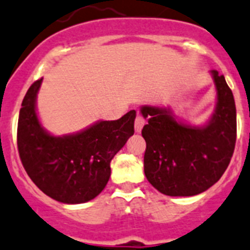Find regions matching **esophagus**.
Returning <instances> with one entry per match:
<instances>
[{
    "label": "esophagus",
    "mask_w": 250,
    "mask_h": 250,
    "mask_svg": "<svg viewBox=\"0 0 250 250\" xmlns=\"http://www.w3.org/2000/svg\"><path fill=\"white\" fill-rule=\"evenodd\" d=\"M144 124H146V121H144V119H143L140 115H138L135 119V124H134V126H135V131L136 133H140L143 129V126H144Z\"/></svg>",
    "instance_id": "34e87169"
}]
</instances>
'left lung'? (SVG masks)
<instances>
[{"instance_id": "obj_1", "label": "left lung", "mask_w": 250, "mask_h": 250, "mask_svg": "<svg viewBox=\"0 0 250 250\" xmlns=\"http://www.w3.org/2000/svg\"><path fill=\"white\" fill-rule=\"evenodd\" d=\"M217 91L215 112L204 127L176 121L167 108L143 106L146 149L144 173L167 196H195L210 188L227 170L236 142V108L223 74L211 70Z\"/></svg>"}]
</instances>
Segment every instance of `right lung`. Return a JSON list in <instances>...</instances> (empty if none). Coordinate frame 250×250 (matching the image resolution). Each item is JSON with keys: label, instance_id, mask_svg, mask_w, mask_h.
<instances>
[{"label": "right lung", "instance_id": "obj_1", "mask_svg": "<svg viewBox=\"0 0 250 250\" xmlns=\"http://www.w3.org/2000/svg\"><path fill=\"white\" fill-rule=\"evenodd\" d=\"M42 78L27 89L18 124L21 163L36 186L63 204H83L100 195L111 174L110 162L134 134L135 110L121 119L100 121L74 135L53 136L35 111Z\"/></svg>", "mask_w": 250, "mask_h": 250}]
</instances>
